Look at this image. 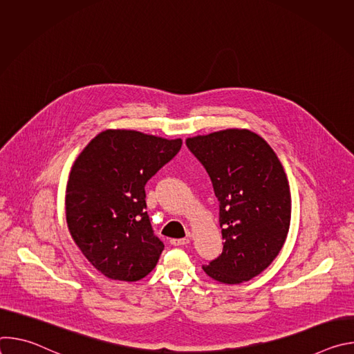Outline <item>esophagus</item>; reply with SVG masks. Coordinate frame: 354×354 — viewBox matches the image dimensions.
Segmentation results:
<instances>
[{
  "instance_id": "1",
  "label": "esophagus",
  "mask_w": 354,
  "mask_h": 354,
  "mask_svg": "<svg viewBox=\"0 0 354 354\" xmlns=\"http://www.w3.org/2000/svg\"><path fill=\"white\" fill-rule=\"evenodd\" d=\"M189 238H179V239H171V243L174 245V246H182V245H186V243H189Z\"/></svg>"
}]
</instances>
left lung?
<instances>
[{
    "label": "left lung",
    "instance_id": "left-lung-1",
    "mask_svg": "<svg viewBox=\"0 0 354 354\" xmlns=\"http://www.w3.org/2000/svg\"><path fill=\"white\" fill-rule=\"evenodd\" d=\"M212 179L220 201L223 254L203 266L224 284L261 274L279 255L288 234L291 194L272 147L246 129H227L186 140Z\"/></svg>",
    "mask_w": 354,
    "mask_h": 354
}]
</instances>
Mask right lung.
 I'll return each mask as SVG.
<instances>
[{
    "label": "right lung",
    "mask_w": 354,
    "mask_h": 354,
    "mask_svg": "<svg viewBox=\"0 0 354 354\" xmlns=\"http://www.w3.org/2000/svg\"><path fill=\"white\" fill-rule=\"evenodd\" d=\"M182 147L136 130L99 133L75 160L66 190L70 234L89 263L112 280L137 281L164 250L145 212V183Z\"/></svg>",
    "instance_id": "1"
}]
</instances>
